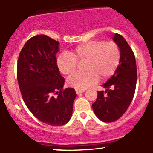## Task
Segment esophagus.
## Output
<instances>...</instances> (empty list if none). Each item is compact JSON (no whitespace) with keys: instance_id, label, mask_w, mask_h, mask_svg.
I'll list each match as a JSON object with an SVG mask.
<instances>
[{"instance_id":"1","label":"esophagus","mask_w":153,"mask_h":153,"mask_svg":"<svg viewBox=\"0 0 153 153\" xmlns=\"http://www.w3.org/2000/svg\"><path fill=\"white\" fill-rule=\"evenodd\" d=\"M84 92H85V90H76V93L77 95H80L81 93H84Z\"/></svg>"}]
</instances>
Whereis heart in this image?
Masks as SVG:
<instances>
[{
	"label": "heart",
	"mask_w": 153,
	"mask_h": 153,
	"mask_svg": "<svg viewBox=\"0 0 153 153\" xmlns=\"http://www.w3.org/2000/svg\"><path fill=\"white\" fill-rule=\"evenodd\" d=\"M86 60L85 73L75 72L67 79V85L76 90H85L101 79L114 74L120 60V51L115 43L93 40L75 47L71 52L61 53L57 57L58 70L69 74L76 69L77 61Z\"/></svg>",
	"instance_id": "heart-1"
}]
</instances>
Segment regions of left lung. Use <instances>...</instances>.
I'll return each mask as SVG.
<instances>
[{
    "label": "left lung",
    "mask_w": 153,
    "mask_h": 153,
    "mask_svg": "<svg viewBox=\"0 0 153 153\" xmlns=\"http://www.w3.org/2000/svg\"><path fill=\"white\" fill-rule=\"evenodd\" d=\"M120 51L117 68L106 83L104 91H98L96 102L92 104L97 117L103 122H114L128 109L136 90L137 71L135 56L126 39L115 33L111 38Z\"/></svg>",
    "instance_id": "obj_1"
}]
</instances>
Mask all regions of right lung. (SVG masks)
<instances>
[{"label":"right lung","mask_w":153,"mask_h":153,"mask_svg":"<svg viewBox=\"0 0 153 153\" xmlns=\"http://www.w3.org/2000/svg\"><path fill=\"white\" fill-rule=\"evenodd\" d=\"M58 51V42L36 36L22 47L17 63V81L25 103L39 120L54 126L70 120L76 97L73 88L62 90L65 79L57 67Z\"/></svg>","instance_id":"obj_1"}]
</instances>
